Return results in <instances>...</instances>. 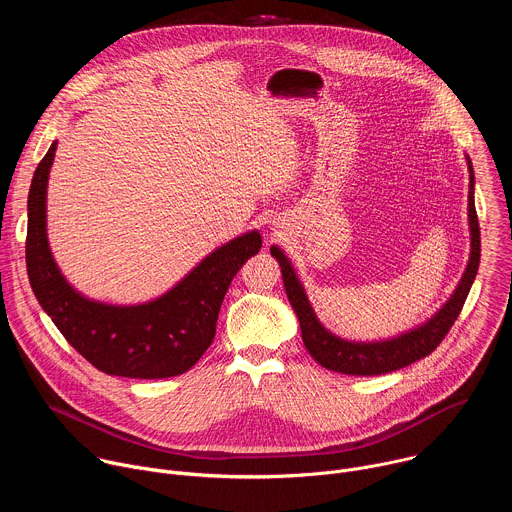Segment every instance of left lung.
I'll list each match as a JSON object with an SVG mask.
<instances>
[{
    "label": "left lung",
    "mask_w": 512,
    "mask_h": 512,
    "mask_svg": "<svg viewBox=\"0 0 512 512\" xmlns=\"http://www.w3.org/2000/svg\"><path fill=\"white\" fill-rule=\"evenodd\" d=\"M468 174H470V186H468V227H470V257L468 265L462 273V279L458 281L454 294L448 298V302L437 310L431 318H427L423 324L413 326L411 330H405L391 338L381 340H348L332 330H328L320 318L316 316L308 294L304 289V283L300 281L294 265H291L289 257L277 247H271V257L281 267L283 287L287 300L294 308L300 328H302V340L306 350L312 354V358L322 364L324 369L342 373V375H356V377H375L385 375L397 369L407 367V364L431 354L444 336L450 332L452 324L460 316V310L468 298V291L476 279L478 265H480V227L478 216L474 206V168L470 158L466 156Z\"/></svg>",
    "instance_id": "obj_1"
}]
</instances>
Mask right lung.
<instances>
[{
    "instance_id": "obj_1",
    "label": "right lung",
    "mask_w": 512,
    "mask_h": 512,
    "mask_svg": "<svg viewBox=\"0 0 512 512\" xmlns=\"http://www.w3.org/2000/svg\"><path fill=\"white\" fill-rule=\"evenodd\" d=\"M58 141L38 164L28 194L26 267L42 310L93 367L129 379H168L192 369L214 340L227 289L249 257L259 231L216 247L156 300L117 306L91 300L56 265L46 231L48 178Z\"/></svg>"
}]
</instances>
